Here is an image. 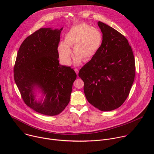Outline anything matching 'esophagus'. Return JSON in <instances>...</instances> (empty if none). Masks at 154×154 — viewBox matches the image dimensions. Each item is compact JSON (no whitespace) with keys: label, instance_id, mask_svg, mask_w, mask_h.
Instances as JSON below:
<instances>
[{"label":"esophagus","instance_id":"obj_1","mask_svg":"<svg viewBox=\"0 0 154 154\" xmlns=\"http://www.w3.org/2000/svg\"><path fill=\"white\" fill-rule=\"evenodd\" d=\"M79 69H75V72H76V74H77V75H78L79 74Z\"/></svg>","mask_w":154,"mask_h":154}]
</instances>
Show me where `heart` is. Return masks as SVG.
Instances as JSON below:
<instances>
[{"instance_id":"1","label":"heart","mask_w":154,"mask_h":154,"mask_svg":"<svg viewBox=\"0 0 154 154\" xmlns=\"http://www.w3.org/2000/svg\"><path fill=\"white\" fill-rule=\"evenodd\" d=\"M102 43V35L100 30L95 27L81 23L73 27L66 34L64 42L60 43L58 48L61 62L68 66L71 63L72 51L76 57L75 65L80 64L82 60L90 61L100 49Z\"/></svg>"}]
</instances>
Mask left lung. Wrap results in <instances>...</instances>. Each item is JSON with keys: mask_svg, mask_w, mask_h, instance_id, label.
<instances>
[{"mask_svg": "<svg viewBox=\"0 0 154 154\" xmlns=\"http://www.w3.org/2000/svg\"><path fill=\"white\" fill-rule=\"evenodd\" d=\"M102 43L97 54L79 73L84 82L87 100L103 112L122 105L128 97L135 74L134 54L121 33L100 21Z\"/></svg>", "mask_w": 154, "mask_h": 154, "instance_id": "obj_1", "label": "left lung"}]
</instances>
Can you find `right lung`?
Masks as SVG:
<instances>
[{
  "label": "right lung",
  "mask_w": 154,
  "mask_h": 154,
  "mask_svg": "<svg viewBox=\"0 0 154 154\" xmlns=\"http://www.w3.org/2000/svg\"><path fill=\"white\" fill-rule=\"evenodd\" d=\"M42 28L20 45L14 67V79L26 104L47 116L60 114L69 101L75 71L59 64L58 46L63 30ZM42 99H35L36 93Z\"/></svg>",
  "instance_id": "obj_1"
}]
</instances>
